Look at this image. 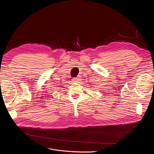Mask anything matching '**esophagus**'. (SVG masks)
<instances>
[{
    "instance_id": "esophagus-1",
    "label": "esophagus",
    "mask_w": 154,
    "mask_h": 154,
    "mask_svg": "<svg viewBox=\"0 0 154 154\" xmlns=\"http://www.w3.org/2000/svg\"><path fill=\"white\" fill-rule=\"evenodd\" d=\"M79 80H80V77H77L76 78L73 79V81L75 82H79Z\"/></svg>"
}]
</instances>
